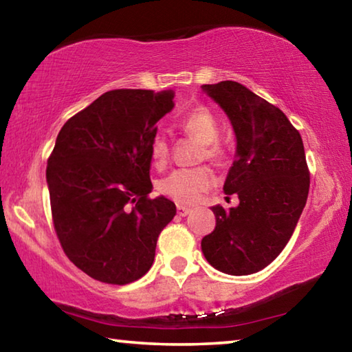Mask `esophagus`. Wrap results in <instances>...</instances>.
<instances>
[{
	"label": "esophagus",
	"mask_w": 352,
	"mask_h": 352,
	"mask_svg": "<svg viewBox=\"0 0 352 352\" xmlns=\"http://www.w3.org/2000/svg\"><path fill=\"white\" fill-rule=\"evenodd\" d=\"M189 212H190V208L183 206V205H178V206H177V214H178V216H180V217L188 216Z\"/></svg>",
	"instance_id": "obj_1"
}]
</instances>
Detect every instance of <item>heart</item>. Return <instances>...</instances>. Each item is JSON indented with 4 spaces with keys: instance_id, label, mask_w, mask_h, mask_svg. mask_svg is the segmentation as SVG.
Masks as SVG:
<instances>
[{
    "instance_id": "1",
    "label": "heart",
    "mask_w": 352,
    "mask_h": 352,
    "mask_svg": "<svg viewBox=\"0 0 352 352\" xmlns=\"http://www.w3.org/2000/svg\"><path fill=\"white\" fill-rule=\"evenodd\" d=\"M178 126L184 133L192 136L204 144L205 158L211 162H222L226 155L225 146L219 138V124L216 116L208 107H195L184 115ZM151 155L153 162L162 164L169 155L168 141L163 135H157L151 144ZM211 186V175L205 168L194 169H175L169 175L162 178L158 188L160 192L166 197L178 201V204H194L197 201L201 192Z\"/></svg>"
}]
</instances>
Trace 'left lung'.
I'll return each instance as SVG.
<instances>
[{"mask_svg":"<svg viewBox=\"0 0 352 352\" xmlns=\"http://www.w3.org/2000/svg\"><path fill=\"white\" fill-rule=\"evenodd\" d=\"M228 116L236 155L223 184L239 205L211 210L216 228L201 239L206 261L226 275L265 269L294 234L309 194V169L301 135L278 107L239 82L201 85Z\"/></svg>","mask_w":352,"mask_h":352,"instance_id":"left-lung-1","label":"left lung"}]
</instances>
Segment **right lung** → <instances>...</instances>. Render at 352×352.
I'll use <instances>...</instances> for the list:
<instances>
[{"instance_id":"1","label":"right lung","mask_w":352,"mask_h":352,"mask_svg":"<svg viewBox=\"0 0 352 352\" xmlns=\"http://www.w3.org/2000/svg\"><path fill=\"white\" fill-rule=\"evenodd\" d=\"M172 90H111L69 118L46 168L54 228L88 276L129 284L144 276L174 201L152 192L151 144L174 109Z\"/></svg>"}]
</instances>
